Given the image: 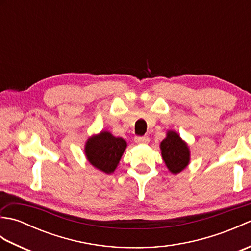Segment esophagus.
<instances>
[{
    "label": "esophagus",
    "mask_w": 251,
    "mask_h": 251,
    "mask_svg": "<svg viewBox=\"0 0 251 251\" xmlns=\"http://www.w3.org/2000/svg\"><path fill=\"white\" fill-rule=\"evenodd\" d=\"M135 141L137 143H143V145H146V143H149V141H150V138H149L148 136H137L135 137Z\"/></svg>",
    "instance_id": "1"
}]
</instances>
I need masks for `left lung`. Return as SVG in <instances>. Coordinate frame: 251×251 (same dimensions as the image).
Masks as SVG:
<instances>
[{"label": "left lung", "mask_w": 251, "mask_h": 251, "mask_svg": "<svg viewBox=\"0 0 251 251\" xmlns=\"http://www.w3.org/2000/svg\"><path fill=\"white\" fill-rule=\"evenodd\" d=\"M159 147L162 157L170 173L179 174L189 165V147L176 131L169 130Z\"/></svg>", "instance_id": "1"}]
</instances>
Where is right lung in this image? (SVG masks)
Masks as SVG:
<instances>
[{"mask_svg":"<svg viewBox=\"0 0 251 251\" xmlns=\"http://www.w3.org/2000/svg\"><path fill=\"white\" fill-rule=\"evenodd\" d=\"M127 147L126 141L114 137L109 131L88 138L85 145V155L88 162L105 174L113 173Z\"/></svg>","mask_w":251,"mask_h":251,"instance_id":"1","label":"right lung"}]
</instances>
